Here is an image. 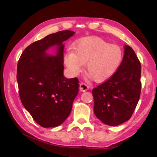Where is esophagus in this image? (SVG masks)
<instances>
[{
	"mask_svg": "<svg viewBox=\"0 0 157 157\" xmlns=\"http://www.w3.org/2000/svg\"><path fill=\"white\" fill-rule=\"evenodd\" d=\"M89 89V86L86 84H85L84 82H81V84H79V90L81 91H86Z\"/></svg>",
	"mask_w": 157,
	"mask_h": 157,
	"instance_id": "1",
	"label": "esophagus"
}]
</instances>
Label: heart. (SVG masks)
Returning a JSON list of instances; mask_svg holds the SVG:
<instances>
[{"label":"heart","instance_id":"b5f03b06","mask_svg":"<svg viewBox=\"0 0 157 157\" xmlns=\"http://www.w3.org/2000/svg\"><path fill=\"white\" fill-rule=\"evenodd\" d=\"M123 59V51L117 45L110 44L99 37H86L74 44L73 52L64 56V63L70 72L76 75L86 63V71L96 82L111 78Z\"/></svg>","mask_w":157,"mask_h":157}]
</instances>
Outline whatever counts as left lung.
Masks as SVG:
<instances>
[{"instance_id": "obj_1", "label": "left lung", "mask_w": 157, "mask_h": 157, "mask_svg": "<svg viewBox=\"0 0 157 157\" xmlns=\"http://www.w3.org/2000/svg\"><path fill=\"white\" fill-rule=\"evenodd\" d=\"M141 65L136 53L125 45L116 73L92 91L94 113L103 123L117 126L131 118L141 90Z\"/></svg>"}]
</instances>
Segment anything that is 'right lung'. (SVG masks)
I'll return each mask as SVG.
<instances>
[{
  "instance_id": "right-lung-1",
  "label": "right lung",
  "mask_w": 157,
  "mask_h": 157,
  "mask_svg": "<svg viewBox=\"0 0 157 157\" xmlns=\"http://www.w3.org/2000/svg\"><path fill=\"white\" fill-rule=\"evenodd\" d=\"M63 30L31 44L22 52L17 65V79L21 102L37 124L55 127L71 113L79 92V79L63 76V42L74 34ZM57 45L56 56L44 51Z\"/></svg>"
}]
</instances>
